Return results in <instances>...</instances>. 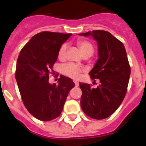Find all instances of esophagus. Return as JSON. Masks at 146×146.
<instances>
[{"label": "esophagus", "mask_w": 146, "mask_h": 146, "mask_svg": "<svg viewBox=\"0 0 146 146\" xmlns=\"http://www.w3.org/2000/svg\"><path fill=\"white\" fill-rule=\"evenodd\" d=\"M74 83H75V85H76V87L79 86V83L77 81H74Z\"/></svg>", "instance_id": "1"}]
</instances>
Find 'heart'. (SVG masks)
Listing matches in <instances>:
<instances>
[{"label":"heart","mask_w":146,"mask_h":146,"mask_svg":"<svg viewBox=\"0 0 146 146\" xmlns=\"http://www.w3.org/2000/svg\"><path fill=\"white\" fill-rule=\"evenodd\" d=\"M77 45L81 51L84 56L92 55L93 54L94 48L92 44L86 40H80L77 42ZM68 46L66 44H64L58 50V56L60 59H64L67 51ZM85 71V69L80 66L73 64H66L61 67V72L65 76H68L73 79H78L82 72Z\"/></svg>","instance_id":"1"}]
</instances>
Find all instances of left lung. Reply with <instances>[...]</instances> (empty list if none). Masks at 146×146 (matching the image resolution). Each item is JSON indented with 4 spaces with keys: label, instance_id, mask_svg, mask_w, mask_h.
Instances as JSON below:
<instances>
[{
    "label": "left lung",
    "instance_id": "1",
    "mask_svg": "<svg viewBox=\"0 0 146 146\" xmlns=\"http://www.w3.org/2000/svg\"><path fill=\"white\" fill-rule=\"evenodd\" d=\"M80 35L92 36L98 42L99 58L89 75L92 80H100L96 88L80 83V106L88 117L106 119L119 108L127 91L131 68L126 49L121 42L107 31L93 30Z\"/></svg>",
    "mask_w": 146,
    "mask_h": 146
}]
</instances>
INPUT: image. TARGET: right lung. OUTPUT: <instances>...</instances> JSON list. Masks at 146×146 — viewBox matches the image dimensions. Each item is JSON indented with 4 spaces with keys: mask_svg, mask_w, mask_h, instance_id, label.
<instances>
[{
    "mask_svg": "<svg viewBox=\"0 0 146 146\" xmlns=\"http://www.w3.org/2000/svg\"><path fill=\"white\" fill-rule=\"evenodd\" d=\"M71 34L42 32L22 48L16 65L15 78L24 105L43 121L59 117L68 92L75 86L69 78L60 76L58 84L48 82L61 45Z\"/></svg>",
    "mask_w": 146,
    "mask_h": 146,
    "instance_id": "add662e5",
    "label": "right lung"
}]
</instances>
